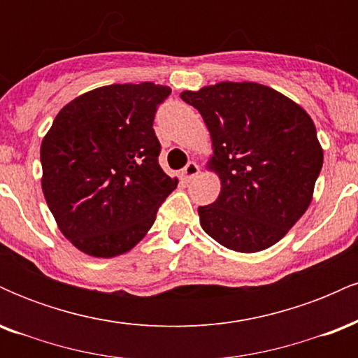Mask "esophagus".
Returning a JSON list of instances; mask_svg holds the SVG:
<instances>
[{
    "label": "esophagus",
    "instance_id": "obj_1",
    "mask_svg": "<svg viewBox=\"0 0 358 358\" xmlns=\"http://www.w3.org/2000/svg\"><path fill=\"white\" fill-rule=\"evenodd\" d=\"M199 171H200V166L196 165L195 162H188L187 166H185L183 170H182L183 180H192V178H195V176L199 175Z\"/></svg>",
    "mask_w": 358,
    "mask_h": 358
}]
</instances>
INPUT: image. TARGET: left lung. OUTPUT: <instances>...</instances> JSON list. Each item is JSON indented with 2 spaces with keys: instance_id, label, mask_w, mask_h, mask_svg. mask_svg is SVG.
Segmentation results:
<instances>
[{
  "instance_id": "obj_1",
  "label": "left lung",
  "mask_w": 358,
  "mask_h": 358,
  "mask_svg": "<svg viewBox=\"0 0 358 358\" xmlns=\"http://www.w3.org/2000/svg\"><path fill=\"white\" fill-rule=\"evenodd\" d=\"M180 97L210 131L222 190L199 207L200 225L237 252H259L286 236L310 207L323 165L308 113L256 82H220Z\"/></svg>"
}]
</instances>
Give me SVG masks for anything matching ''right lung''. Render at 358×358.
Listing matches in <instances>:
<instances>
[{"label": "right lung", "mask_w": 358, "mask_h": 358, "mask_svg": "<svg viewBox=\"0 0 358 358\" xmlns=\"http://www.w3.org/2000/svg\"><path fill=\"white\" fill-rule=\"evenodd\" d=\"M170 94L153 82L94 89L69 102L43 138L45 200L82 252L108 259L133 249L178 185L159 166L153 129Z\"/></svg>", "instance_id": "obj_1"}]
</instances>
